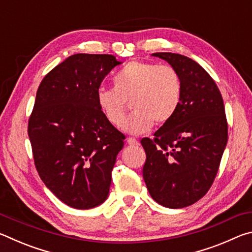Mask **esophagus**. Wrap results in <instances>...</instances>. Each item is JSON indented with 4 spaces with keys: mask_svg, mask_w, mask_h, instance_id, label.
<instances>
[{
    "mask_svg": "<svg viewBox=\"0 0 252 252\" xmlns=\"http://www.w3.org/2000/svg\"><path fill=\"white\" fill-rule=\"evenodd\" d=\"M126 142L129 146H139V141L134 138H127Z\"/></svg>",
    "mask_w": 252,
    "mask_h": 252,
    "instance_id": "esophagus-1",
    "label": "esophagus"
}]
</instances>
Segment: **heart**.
Masks as SVG:
<instances>
[{
	"mask_svg": "<svg viewBox=\"0 0 252 252\" xmlns=\"http://www.w3.org/2000/svg\"><path fill=\"white\" fill-rule=\"evenodd\" d=\"M182 100V81L173 66L146 61H131L114 75L113 88H101L97 105L106 120L120 127L126 120L127 102L133 113L125 130L141 134L155 125L173 118Z\"/></svg>",
	"mask_w": 252,
	"mask_h": 252,
	"instance_id": "b5f03b06",
	"label": "heart"
}]
</instances>
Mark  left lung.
Listing matches in <instances>:
<instances>
[{
  "mask_svg": "<svg viewBox=\"0 0 252 252\" xmlns=\"http://www.w3.org/2000/svg\"><path fill=\"white\" fill-rule=\"evenodd\" d=\"M152 55L178 71L182 100L155 138L141 140L147 155L143 179L155 201L185 208L208 192L218 173L228 141L223 100L215 81L192 59L170 52Z\"/></svg>",
  "mask_w": 252,
  "mask_h": 252,
  "instance_id": "1",
  "label": "left lung"
}]
</instances>
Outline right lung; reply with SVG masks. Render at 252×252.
Returning <instances> with one entry per match:
<instances>
[{"instance_id":"1","label":"right lung","mask_w":252,"mask_h":252,"mask_svg":"<svg viewBox=\"0 0 252 252\" xmlns=\"http://www.w3.org/2000/svg\"><path fill=\"white\" fill-rule=\"evenodd\" d=\"M119 64L110 54H73L37 89L28 126L34 163L44 185L69 207L91 209L109 195L126 136L101 112L96 93Z\"/></svg>"}]
</instances>
